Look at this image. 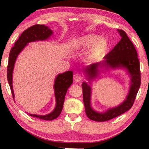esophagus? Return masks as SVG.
<instances>
[{
	"mask_svg": "<svg viewBox=\"0 0 149 149\" xmlns=\"http://www.w3.org/2000/svg\"><path fill=\"white\" fill-rule=\"evenodd\" d=\"M73 79H74V81L75 83H78V82H80L82 80V76L80 74H79V73H77V74H75L74 75V77H73Z\"/></svg>",
	"mask_w": 149,
	"mask_h": 149,
	"instance_id": "1",
	"label": "esophagus"
}]
</instances>
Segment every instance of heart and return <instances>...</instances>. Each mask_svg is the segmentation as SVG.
<instances>
[{
    "instance_id": "1",
    "label": "heart",
    "mask_w": 149,
    "mask_h": 149,
    "mask_svg": "<svg viewBox=\"0 0 149 149\" xmlns=\"http://www.w3.org/2000/svg\"><path fill=\"white\" fill-rule=\"evenodd\" d=\"M75 47L81 49L89 48L85 54V60L92 62L104 54L109 43L105 38L99 37L96 34H89L77 38L75 40Z\"/></svg>"
}]
</instances>
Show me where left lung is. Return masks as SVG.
Here are the masks:
<instances>
[{"instance_id":"left-lung-1","label":"left lung","mask_w":149,"mask_h":149,"mask_svg":"<svg viewBox=\"0 0 149 149\" xmlns=\"http://www.w3.org/2000/svg\"><path fill=\"white\" fill-rule=\"evenodd\" d=\"M121 40L113 49L104 57L102 62L89 65L83 69L89 83L83 82V97L85 105V113L89 119L95 121H106L125 113L131 109L139 90L140 79V62L138 54L133 43L123 30H117ZM104 68L105 70L109 69L121 68L127 71L130 77L129 91L125 101L117 107L108 109L100 113L95 111L91 107V81L98 76L100 68Z\"/></svg>"}]
</instances>
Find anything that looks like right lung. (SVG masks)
Segmentation results:
<instances>
[{
    "mask_svg": "<svg viewBox=\"0 0 149 149\" xmlns=\"http://www.w3.org/2000/svg\"><path fill=\"white\" fill-rule=\"evenodd\" d=\"M53 33L54 32L48 26L39 25V24L34 25L22 32L19 38L14 44V46L11 48L9 53V62H8L7 66V80L10 88H11L13 99L15 95H14L13 84H12L13 83V71L18 55L28 45L29 42L47 40ZM72 71L68 70L62 74H58L55 79L54 88L56 104V107L52 113L45 115L29 114L30 116L45 120V121H52L56 119L60 115L62 111L65 95H66L68 87L72 83Z\"/></svg>",
    "mask_w": 149,
    "mask_h": 149,
    "instance_id": "obj_1",
    "label": "right lung"
}]
</instances>
